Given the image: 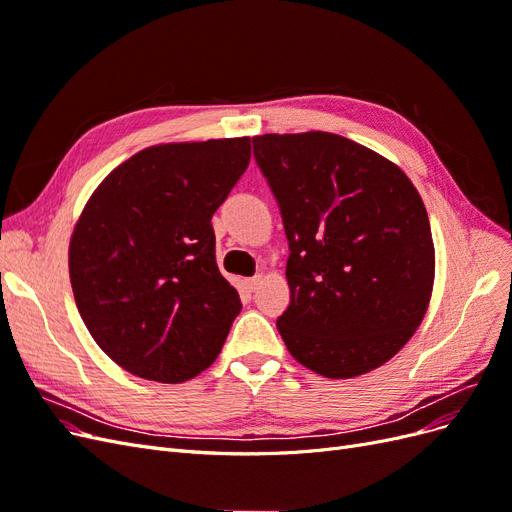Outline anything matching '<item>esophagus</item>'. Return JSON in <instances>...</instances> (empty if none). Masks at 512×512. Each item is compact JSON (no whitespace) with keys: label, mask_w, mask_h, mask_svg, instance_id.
<instances>
[{"label":"esophagus","mask_w":512,"mask_h":512,"mask_svg":"<svg viewBox=\"0 0 512 512\" xmlns=\"http://www.w3.org/2000/svg\"><path fill=\"white\" fill-rule=\"evenodd\" d=\"M260 284H262V275H256V277H250V280H245V288L250 292H256Z\"/></svg>","instance_id":"1"}]
</instances>
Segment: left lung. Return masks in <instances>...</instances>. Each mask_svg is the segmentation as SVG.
Segmentation results:
<instances>
[{
    "label": "left lung",
    "mask_w": 512,
    "mask_h": 512,
    "mask_svg": "<svg viewBox=\"0 0 512 512\" xmlns=\"http://www.w3.org/2000/svg\"><path fill=\"white\" fill-rule=\"evenodd\" d=\"M282 211L288 352L333 380L391 361L429 307L436 250L423 198L391 160L331 132L254 136Z\"/></svg>",
    "instance_id": "obj_1"
}]
</instances>
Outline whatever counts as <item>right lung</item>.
I'll list each match as a JSON object with an SVG mask.
<instances>
[{"mask_svg":"<svg viewBox=\"0 0 512 512\" xmlns=\"http://www.w3.org/2000/svg\"><path fill=\"white\" fill-rule=\"evenodd\" d=\"M250 158V136L153 145L89 196L70 284L91 337L130 374L179 384L218 359L241 299L215 262L211 218Z\"/></svg>","mask_w":512,"mask_h":512,"instance_id":"right-lung-1","label":"right lung"}]
</instances>
